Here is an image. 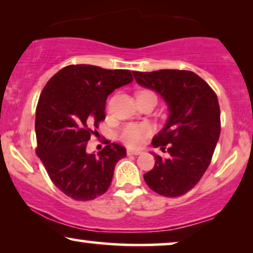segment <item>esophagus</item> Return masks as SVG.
Listing matches in <instances>:
<instances>
[{
  "mask_svg": "<svg viewBox=\"0 0 253 253\" xmlns=\"http://www.w3.org/2000/svg\"><path fill=\"white\" fill-rule=\"evenodd\" d=\"M126 153H127V155H139V154H141V152L136 151V150H127Z\"/></svg>",
  "mask_w": 253,
  "mask_h": 253,
  "instance_id": "34e87169",
  "label": "esophagus"
}]
</instances>
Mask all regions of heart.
<instances>
[{"mask_svg": "<svg viewBox=\"0 0 253 253\" xmlns=\"http://www.w3.org/2000/svg\"><path fill=\"white\" fill-rule=\"evenodd\" d=\"M150 133L151 127L147 124H127L121 131L120 138L127 146L137 147Z\"/></svg>", "mask_w": 253, "mask_h": 253, "instance_id": "b5f03b06", "label": "heart"}]
</instances>
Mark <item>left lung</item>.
Masks as SVG:
<instances>
[{
  "label": "left lung",
  "mask_w": 253,
  "mask_h": 253,
  "mask_svg": "<svg viewBox=\"0 0 253 253\" xmlns=\"http://www.w3.org/2000/svg\"><path fill=\"white\" fill-rule=\"evenodd\" d=\"M136 82L153 89L167 103V123L152 145L168 158L153 153V169L144 174L146 184L159 195L179 197L190 191L209 168L219 140L221 123L217 96L210 85L188 70L133 71Z\"/></svg>",
  "instance_id": "obj_1"
}]
</instances>
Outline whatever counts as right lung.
Returning a JSON list of instances; mask_svg holds the SVG:
<instances>
[{
	"label": "right lung",
	"instance_id": "add662e5",
	"mask_svg": "<svg viewBox=\"0 0 253 253\" xmlns=\"http://www.w3.org/2000/svg\"><path fill=\"white\" fill-rule=\"evenodd\" d=\"M133 81L129 70L77 64L61 69L41 92L36 112L37 154L51 182L75 200H92L108 190L123 146L107 145L98 154L87 141L105 120L110 93Z\"/></svg>",
	"mask_w": 253,
	"mask_h": 253
}]
</instances>
